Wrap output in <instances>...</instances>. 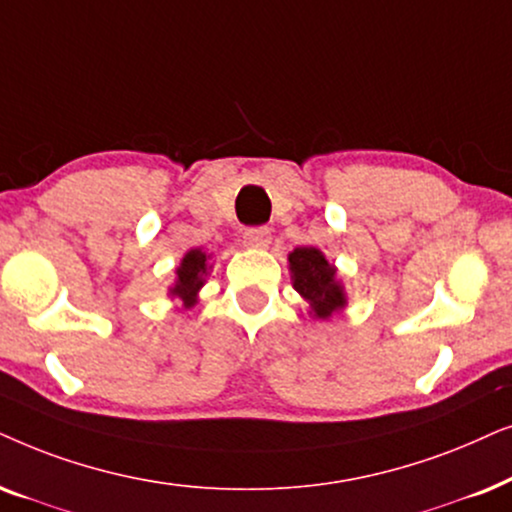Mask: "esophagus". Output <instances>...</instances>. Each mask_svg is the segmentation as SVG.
Wrapping results in <instances>:
<instances>
[{
  "label": "esophagus",
  "instance_id": "obj_1",
  "mask_svg": "<svg viewBox=\"0 0 512 512\" xmlns=\"http://www.w3.org/2000/svg\"><path fill=\"white\" fill-rule=\"evenodd\" d=\"M243 241L250 248H267L271 243V229L269 227H252L243 231Z\"/></svg>",
  "mask_w": 512,
  "mask_h": 512
}]
</instances>
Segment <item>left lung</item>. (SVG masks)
<instances>
[{"instance_id":"8db88e82","label":"left lung","mask_w":512,"mask_h":512,"mask_svg":"<svg viewBox=\"0 0 512 512\" xmlns=\"http://www.w3.org/2000/svg\"><path fill=\"white\" fill-rule=\"evenodd\" d=\"M292 288L311 306L313 318H330L346 306L344 285L337 281L335 264L325 260L318 248H295L288 255Z\"/></svg>"}]
</instances>
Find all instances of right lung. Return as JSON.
I'll return each mask as SVG.
<instances>
[{
  "mask_svg": "<svg viewBox=\"0 0 512 512\" xmlns=\"http://www.w3.org/2000/svg\"><path fill=\"white\" fill-rule=\"evenodd\" d=\"M210 255H206L201 248L189 250L185 257H182L180 267L175 269V285L170 288V295L177 297L185 309H192L196 304V297H199V290L206 283L208 269H210Z\"/></svg>",
  "mask_w": 512,
  "mask_h": 512,
  "instance_id": "right-lung-1",
  "label": "right lung"
}]
</instances>
